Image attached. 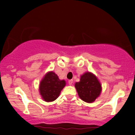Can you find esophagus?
I'll list each match as a JSON object with an SVG mask.
<instances>
[{"instance_id":"obj_1","label":"esophagus","mask_w":135,"mask_h":135,"mask_svg":"<svg viewBox=\"0 0 135 135\" xmlns=\"http://www.w3.org/2000/svg\"><path fill=\"white\" fill-rule=\"evenodd\" d=\"M68 83H69V85H73V80H69V81H68Z\"/></svg>"}]
</instances>
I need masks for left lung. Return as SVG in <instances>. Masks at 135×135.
<instances>
[{
	"mask_svg": "<svg viewBox=\"0 0 135 135\" xmlns=\"http://www.w3.org/2000/svg\"><path fill=\"white\" fill-rule=\"evenodd\" d=\"M75 87L80 98L89 103L94 102L101 92V85L98 79L89 72L81 75L80 82L75 83Z\"/></svg>",
	"mask_w": 135,
	"mask_h": 135,
	"instance_id": "1",
	"label": "left lung"
}]
</instances>
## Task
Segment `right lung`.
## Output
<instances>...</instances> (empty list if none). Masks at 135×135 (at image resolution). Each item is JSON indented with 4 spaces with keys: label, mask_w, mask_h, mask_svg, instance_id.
<instances>
[{
    "label": "right lung",
    "mask_w": 135,
    "mask_h": 135,
    "mask_svg": "<svg viewBox=\"0 0 135 135\" xmlns=\"http://www.w3.org/2000/svg\"><path fill=\"white\" fill-rule=\"evenodd\" d=\"M65 85V80H60L58 75L53 71L49 72L40 83V94L44 101L51 102L60 96Z\"/></svg>",
    "instance_id": "1"
}]
</instances>
